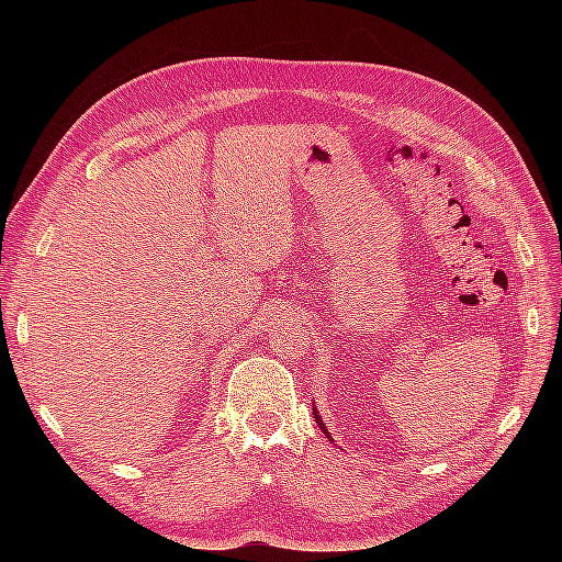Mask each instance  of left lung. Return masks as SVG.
<instances>
[{
  "label": "left lung",
  "mask_w": 562,
  "mask_h": 562,
  "mask_svg": "<svg viewBox=\"0 0 562 562\" xmlns=\"http://www.w3.org/2000/svg\"><path fill=\"white\" fill-rule=\"evenodd\" d=\"M312 411H314V419H316V424H318V427H321V431L326 434V438H330V434H328V429H326V424H323V419H321V415H318L316 407H312ZM330 440H333V438H330Z\"/></svg>",
  "instance_id": "left-lung-1"
}]
</instances>
